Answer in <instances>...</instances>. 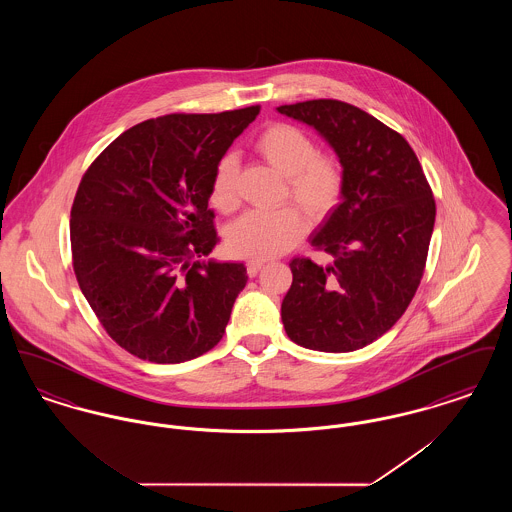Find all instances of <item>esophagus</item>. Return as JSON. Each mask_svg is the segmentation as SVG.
Segmentation results:
<instances>
[{
    "instance_id": "esophagus-1",
    "label": "esophagus",
    "mask_w": 512,
    "mask_h": 512,
    "mask_svg": "<svg viewBox=\"0 0 512 512\" xmlns=\"http://www.w3.org/2000/svg\"><path fill=\"white\" fill-rule=\"evenodd\" d=\"M265 265H267L265 261H249V263H247V274L253 278V276L259 274L261 268H265Z\"/></svg>"
}]
</instances>
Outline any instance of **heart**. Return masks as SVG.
<instances>
[{
  "label": "heart",
  "instance_id": "heart-1",
  "mask_svg": "<svg viewBox=\"0 0 512 512\" xmlns=\"http://www.w3.org/2000/svg\"><path fill=\"white\" fill-rule=\"evenodd\" d=\"M253 151L272 169L286 176V199L311 220L326 219L340 203L345 174L334 155L320 153L317 142L288 122H272L253 140ZM240 165L234 155H222L211 176L209 199L220 213H232L240 205ZM305 234V219L293 209L249 211L236 220L226 234L228 251L234 257L265 261L290 251Z\"/></svg>",
  "mask_w": 512,
  "mask_h": 512
}]
</instances>
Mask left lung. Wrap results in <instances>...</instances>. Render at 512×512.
I'll list each match as a JSON object with an SVG mask.
<instances>
[{
  "label": "left lung",
  "mask_w": 512,
  "mask_h": 512,
  "mask_svg": "<svg viewBox=\"0 0 512 512\" xmlns=\"http://www.w3.org/2000/svg\"><path fill=\"white\" fill-rule=\"evenodd\" d=\"M278 111L317 128L345 174L340 205L311 238L330 263H290L286 334L315 351L361 349L390 330L418 290L436 220L432 188L409 142L363 109L311 99Z\"/></svg>",
  "instance_id": "left-lung-1"
}]
</instances>
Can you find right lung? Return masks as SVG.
I'll use <instances>...</instances> for the list:
<instances>
[{"label": "right lung", "instance_id": "1", "mask_svg": "<svg viewBox=\"0 0 512 512\" xmlns=\"http://www.w3.org/2000/svg\"><path fill=\"white\" fill-rule=\"evenodd\" d=\"M261 107L140 122L84 172L71 209L78 286L122 349L159 365L213 349L247 282L242 263H205L219 242L211 176Z\"/></svg>", "mask_w": 512, "mask_h": 512}]
</instances>
